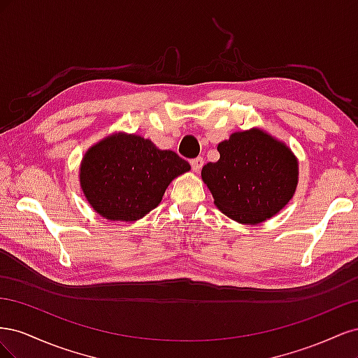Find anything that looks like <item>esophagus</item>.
<instances>
[{
  "mask_svg": "<svg viewBox=\"0 0 358 358\" xmlns=\"http://www.w3.org/2000/svg\"><path fill=\"white\" fill-rule=\"evenodd\" d=\"M203 164H204V161H203V158H201V157H197V158L191 159V167H192V170L196 171V173H199V171L201 170Z\"/></svg>",
  "mask_w": 358,
  "mask_h": 358,
  "instance_id": "34e87169",
  "label": "esophagus"
}]
</instances>
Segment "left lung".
Here are the masks:
<instances>
[{
	"label": "left lung",
	"mask_w": 358,
	"mask_h": 358,
	"mask_svg": "<svg viewBox=\"0 0 358 358\" xmlns=\"http://www.w3.org/2000/svg\"><path fill=\"white\" fill-rule=\"evenodd\" d=\"M220 159L208 162L201 178L215 204L241 224L276 215L297 187L299 167L291 150L262 129L241 131L218 145Z\"/></svg>",
	"instance_id": "8db88e82"
}]
</instances>
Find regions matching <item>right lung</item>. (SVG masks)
<instances>
[{"label":"right lung","mask_w":358,"mask_h":358,"mask_svg":"<svg viewBox=\"0 0 358 358\" xmlns=\"http://www.w3.org/2000/svg\"><path fill=\"white\" fill-rule=\"evenodd\" d=\"M191 167L173 150L140 136L115 134L92 146L80 166V185L96 213L136 221L155 209L169 183Z\"/></svg>","instance_id":"add662e5"}]
</instances>
